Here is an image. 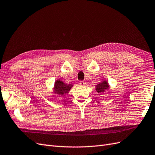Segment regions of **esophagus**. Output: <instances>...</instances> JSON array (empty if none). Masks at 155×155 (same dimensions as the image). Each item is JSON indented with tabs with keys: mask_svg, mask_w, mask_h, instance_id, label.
I'll return each instance as SVG.
<instances>
[{
	"mask_svg": "<svg viewBox=\"0 0 155 155\" xmlns=\"http://www.w3.org/2000/svg\"><path fill=\"white\" fill-rule=\"evenodd\" d=\"M79 85H80L81 86H85L86 85V83L84 81H81L80 82H79Z\"/></svg>",
	"mask_w": 155,
	"mask_h": 155,
	"instance_id": "34e87169",
	"label": "esophagus"
}]
</instances>
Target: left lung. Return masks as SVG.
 Wrapping results in <instances>:
<instances>
[{"label":"left lung","mask_w":155,"mask_h":155,"mask_svg":"<svg viewBox=\"0 0 155 155\" xmlns=\"http://www.w3.org/2000/svg\"><path fill=\"white\" fill-rule=\"evenodd\" d=\"M109 85H108L107 81H103L102 83L97 84V85H96V91L98 93L104 92L106 90V89L109 88Z\"/></svg>","instance_id":"obj_1"}]
</instances>
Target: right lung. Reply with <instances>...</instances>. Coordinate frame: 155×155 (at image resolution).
Segmentation results:
<instances>
[{
    "mask_svg": "<svg viewBox=\"0 0 155 155\" xmlns=\"http://www.w3.org/2000/svg\"><path fill=\"white\" fill-rule=\"evenodd\" d=\"M72 84H69L67 85L63 83V81H60L59 79L55 82L54 85V91L55 93L58 94L60 96H63L64 94H66L67 93H68L70 88L72 87Z\"/></svg>",
    "mask_w": 155,
    "mask_h": 155,
    "instance_id": "add662e5",
    "label": "right lung"
}]
</instances>
